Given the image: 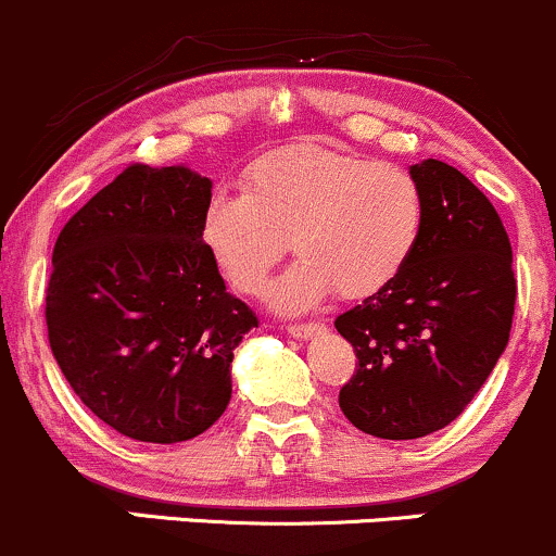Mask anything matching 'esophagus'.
Returning a JSON list of instances; mask_svg holds the SVG:
<instances>
[{"label":"esophagus","mask_w":556,"mask_h":556,"mask_svg":"<svg viewBox=\"0 0 556 556\" xmlns=\"http://www.w3.org/2000/svg\"><path fill=\"white\" fill-rule=\"evenodd\" d=\"M321 329H325V325H321V321H308V325H290L288 332L292 334V338L308 340V338H314V334H319Z\"/></svg>","instance_id":"esophagus-1"}]
</instances>
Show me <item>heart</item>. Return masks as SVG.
Segmentation results:
<instances>
[{"instance_id":"b5f03b06","label":"heart","mask_w":556,"mask_h":556,"mask_svg":"<svg viewBox=\"0 0 556 556\" xmlns=\"http://www.w3.org/2000/svg\"><path fill=\"white\" fill-rule=\"evenodd\" d=\"M425 194L417 176L388 161L292 144L261 157L242 192H218L200 237L235 290L255 295L292 242L301 258L271 288L282 311L316 306L338 288L367 298L388 288L417 250Z\"/></svg>"}]
</instances>
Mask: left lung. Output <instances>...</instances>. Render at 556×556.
I'll list each match as a JSON object with an SVG mask.
<instances>
[{"label":"left lung","mask_w":556,"mask_h":556,"mask_svg":"<svg viewBox=\"0 0 556 556\" xmlns=\"http://www.w3.org/2000/svg\"><path fill=\"white\" fill-rule=\"evenodd\" d=\"M412 174L425 194L417 250L388 288L334 319L358 358L340 408L386 441L430 435L465 412L509 343L517 301L491 200L443 161Z\"/></svg>","instance_id":"obj_1"}]
</instances>
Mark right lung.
Returning <instances> with one entry per match:
<instances>
[{
  "label": "right lung",
  "mask_w": 556,
  "mask_h": 556,
  "mask_svg": "<svg viewBox=\"0 0 556 556\" xmlns=\"http://www.w3.org/2000/svg\"><path fill=\"white\" fill-rule=\"evenodd\" d=\"M211 179L131 163L60 231L47 334L73 393L121 435L179 443L231 399L258 316L227 292L200 237Z\"/></svg>",
  "instance_id": "right-lung-1"
}]
</instances>
